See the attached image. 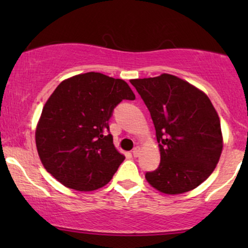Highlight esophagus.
<instances>
[{"label": "esophagus", "instance_id": "1", "mask_svg": "<svg viewBox=\"0 0 248 248\" xmlns=\"http://www.w3.org/2000/svg\"><path fill=\"white\" fill-rule=\"evenodd\" d=\"M132 154H133L134 157H138V156L140 155V148H139V147H135V148H134L133 152H132Z\"/></svg>", "mask_w": 248, "mask_h": 248}]
</instances>
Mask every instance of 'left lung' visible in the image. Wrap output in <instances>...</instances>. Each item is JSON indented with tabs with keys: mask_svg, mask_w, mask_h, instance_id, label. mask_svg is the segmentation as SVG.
<instances>
[{
	"mask_svg": "<svg viewBox=\"0 0 248 248\" xmlns=\"http://www.w3.org/2000/svg\"><path fill=\"white\" fill-rule=\"evenodd\" d=\"M130 84L150 112L160 143V166L146 172L148 183L168 195L197 187L215 170L223 149L220 120L210 99L167 73Z\"/></svg>",
	"mask_w": 248,
	"mask_h": 248,
	"instance_id": "1",
	"label": "left lung"
}]
</instances>
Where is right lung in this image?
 <instances>
[{
    "instance_id": "right-lung-1",
    "label": "right lung",
    "mask_w": 248,
    "mask_h": 248,
    "mask_svg": "<svg viewBox=\"0 0 248 248\" xmlns=\"http://www.w3.org/2000/svg\"><path fill=\"white\" fill-rule=\"evenodd\" d=\"M122 79L87 72L66 79L46 101L36 146L47 172L62 186L92 191L106 186L124 162L108 121L122 100H134Z\"/></svg>"
}]
</instances>
